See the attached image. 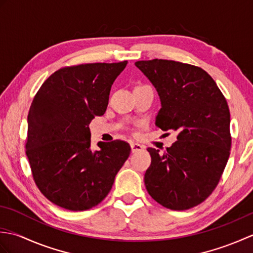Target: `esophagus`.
I'll use <instances>...</instances> for the list:
<instances>
[{"label": "esophagus", "instance_id": "34e87169", "mask_svg": "<svg viewBox=\"0 0 253 253\" xmlns=\"http://www.w3.org/2000/svg\"><path fill=\"white\" fill-rule=\"evenodd\" d=\"M130 148H131V152L132 153H136L138 151H141V150L144 149L143 146H141V144H139V143H136V142H131L130 143Z\"/></svg>", "mask_w": 253, "mask_h": 253}]
</instances>
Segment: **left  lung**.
Masks as SVG:
<instances>
[{"mask_svg":"<svg viewBox=\"0 0 253 253\" xmlns=\"http://www.w3.org/2000/svg\"><path fill=\"white\" fill-rule=\"evenodd\" d=\"M135 65L157 89L161 109L155 125L178 132L177 141L148 148L151 165L144 185L155 201L182 211L198 206L217 186L227 164L232 136L226 99L210 75L176 61H138Z\"/></svg>","mask_w":253,"mask_h":253,"instance_id":"1","label":"left lung"}]
</instances>
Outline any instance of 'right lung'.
I'll return each instance as SVG.
<instances>
[{
	"instance_id": "add662e5",
	"label": "right lung",
	"mask_w": 253,
	"mask_h": 253,
	"mask_svg": "<svg viewBox=\"0 0 253 253\" xmlns=\"http://www.w3.org/2000/svg\"><path fill=\"white\" fill-rule=\"evenodd\" d=\"M127 65L91 63L60 68L38 90L28 114L26 154L37 187L71 211L89 210L112 189L130 154L125 141L90 149L89 124L105 113L111 87Z\"/></svg>"
}]
</instances>
